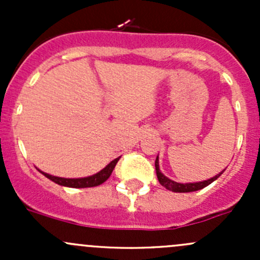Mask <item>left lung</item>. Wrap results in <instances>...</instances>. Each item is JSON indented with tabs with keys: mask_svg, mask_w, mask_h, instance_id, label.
I'll list each match as a JSON object with an SVG mask.
<instances>
[{
	"mask_svg": "<svg viewBox=\"0 0 260 260\" xmlns=\"http://www.w3.org/2000/svg\"><path fill=\"white\" fill-rule=\"evenodd\" d=\"M154 166H156V174H157V179H158L159 183H161L164 187H166L167 190L172 191V192H192V191H198L201 190V188L206 187L208 185H210L211 182H214L220 175L222 174L221 171L219 175L216 176L211 177V179L206 180V181H201V182H193V183H179V182H175V181L167 179L161 171H159V166H158V157L156 158V162H154Z\"/></svg>",
	"mask_w": 260,
	"mask_h": 260,
	"instance_id": "1",
	"label": "left lung"
}]
</instances>
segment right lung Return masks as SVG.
I'll use <instances>...</instances> for the list:
<instances>
[{
  "instance_id": "right-lung-1",
  "label": "right lung",
  "mask_w": 260,
  "mask_h": 260,
  "mask_svg": "<svg viewBox=\"0 0 260 260\" xmlns=\"http://www.w3.org/2000/svg\"><path fill=\"white\" fill-rule=\"evenodd\" d=\"M120 157L113 159L111 164L108 165L107 167H104L101 172L98 174L93 175V176L89 177H83V179H64V177H56V176H51V175L45 174V172H41L45 177H48L51 181H54L55 183L61 186H67V187H74V188H84V187H93V186H98L102 185L104 181H107L109 179V176L113 172L115 165L117 162L119 161Z\"/></svg>"
}]
</instances>
